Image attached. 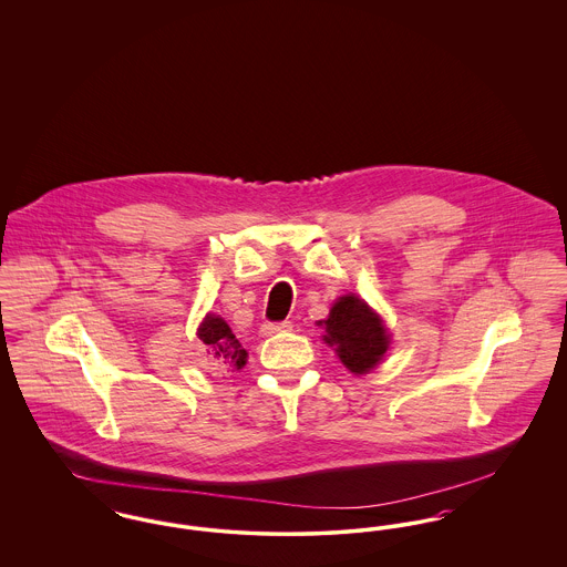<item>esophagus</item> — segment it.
Here are the masks:
<instances>
[{
    "mask_svg": "<svg viewBox=\"0 0 567 567\" xmlns=\"http://www.w3.org/2000/svg\"><path fill=\"white\" fill-rule=\"evenodd\" d=\"M293 324L289 321H282V323H266L261 327L264 336H274V333H282V331H291Z\"/></svg>",
    "mask_w": 567,
    "mask_h": 567,
    "instance_id": "1",
    "label": "esophagus"
}]
</instances>
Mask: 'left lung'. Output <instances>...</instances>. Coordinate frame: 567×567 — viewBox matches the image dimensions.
Wrapping results in <instances>:
<instances>
[{
    "instance_id": "1",
    "label": "left lung",
    "mask_w": 567,
    "mask_h": 567,
    "mask_svg": "<svg viewBox=\"0 0 567 567\" xmlns=\"http://www.w3.org/2000/svg\"><path fill=\"white\" fill-rule=\"evenodd\" d=\"M324 324V342L336 347L340 361L354 372L365 374L377 368L389 349V336L380 317L374 315L359 297H340Z\"/></svg>"
}]
</instances>
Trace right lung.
<instances>
[{
    "label": "right lung",
    "instance_id": "1",
    "mask_svg": "<svg viewBox=\"0 0 567 567\" xmlns=\"http://www.w3.org/2000/svg\"><path fill=\"white\" fill-rule=\"evenodd\" d=\"M197 336L204 342V368L210 374H234L246 365L243 344L220 317L208 315Z\"/></svg>",
    "mask_w": 567,
    "mask_h": 567
}]
</instances>
